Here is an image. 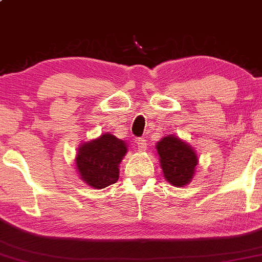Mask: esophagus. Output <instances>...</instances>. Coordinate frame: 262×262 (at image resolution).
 <instances>
[{
  "instance_id": "obj_1",
  "label": "esophagus",
  "mask_w": 262,
  "mask_h": 262,
  "mask_svg": "<svg viewBox=\"0 0 262 262\" xmlns=\"http://www.w3.org/2000/svg\"><path fill=\"white\" fill-rule=\"evenodd\" d=\"M136 144H137V149H139L140 151L146 150V141L144 140V137H140V139H137Z\"/></svg>"
}]
</instances>
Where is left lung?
<instances>
[{
    "mask_svg": "<svg viewBox=\"0 0 262 262\" xmlns=\"http://www.w3.org/2000/svg\"><path fill=\"white\" fill-rule=\"evenodd\" d=\"M156 147L165 179L175 187L188 184L198 164L192 147L175 136L164 137Z\"/></svg>",
    "mask_w": 262,
    "mask_h": 262,
    "instance_id": "8db88e82",
    "label": "left lung"
}]
</instances>
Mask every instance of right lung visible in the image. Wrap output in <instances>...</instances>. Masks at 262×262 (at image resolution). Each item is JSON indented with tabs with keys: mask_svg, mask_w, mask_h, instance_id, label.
Masks as SVG:
<instances>
[{
	"mask_svg": "<svg viewBox=\"0 0 262 262\" xmlns=\"http://www.w3.org/2000/svg\"><path fill=\"white\" fill-rule=\"evenodd\" d=\"M127 152L125 142L111 134L79 147L77 168L83 182L95 189H103L116 183L119 179V164Z\"/></svg>",
	"mask_w": 262,
	"mask_h": 262,
	"instance_id": "right-lung-1",
	"label": "right lung"
}]
</instances>
